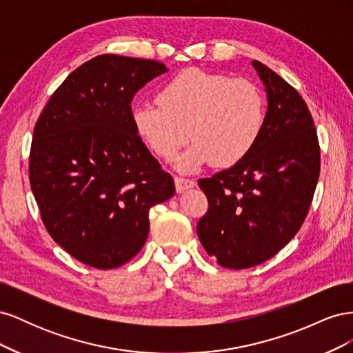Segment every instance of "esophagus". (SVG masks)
Here are the masks:
<instances>
[{
  "instance_id": "obj_1",
  "label": "esophagus",
  "mask_w": 353,
  "mask_h": 353,
  "mask_svg": "<svg viewBox=\"0 0 353 353\" xmlns=\"http://www.w3.org/2000/svg\"><path fill=\"white\" fill-rule=\"evenodd\" d=\"M194 181L193 179H185V178H175V188L178 193H184V191L193 188Z\"/></svg>"
}]
</instances>
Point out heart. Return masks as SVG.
<instances>
[{"label":"heart","instance_id":"obj_1","mask_svg":"<svg viewBox=\"0 0 353 353\" xmlns=\"http://www.w3.org/2000/svg\"><path fill=\"white\" fill-rule=\"evenodd\" d=\"M265 103L261 90L248 79L188 69L159 91L157 101L132 108L137 135L150 150L172 159L188 138L194 143L175 160L181 172L203 165H236L261 135Z\"/></svg>","mask_w":353,"mask_h":353}]
</instances>
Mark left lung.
<instances>
[{"label": "left lung", "mask_w": 353, "mask_h": 353, "mask_svg": "<svg viewBox=\"0 0 353 353\" xmlns=\"http://www.w3.org/2000/svg\"><path fill=\"white\" fill-rule=\"evenodd\" d=\"M252 66L268 101L258 141L241 162L199 181L209 200L197 223L199 240L230 270L271 259L296 236L319 176V145L306 103L261 61Z\"/></svg>", "instance_id": "8db88e82"}]
</instances>
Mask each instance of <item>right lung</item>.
<instances>
[{
  "instance_id": "1",
  "label": "right lung",
  "mask_w": 353,
  "mask_h": 353,
  "mask_svg": "<svg viewBox=\"0 0 353 353\" xmlns=\"http://www.w3.org/2000/svg\"><path fill=\"white\" fill-rule=\"evenodd\" d=\"M163 63L103 54L51 95L35 125L29 181L50 236L79 262L117 268L141 250L148 210L174 179L137 135L131 101Z\"/></svg>"
}]
</instances>
